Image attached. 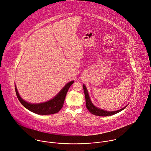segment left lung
<instances>
[{
    "mask_svg": "<svg viewBox=\"0 0 151 151\" xmlns=\"http://www.w3.org/2000/svg\"><path fill=\"white\" fill-rule=\"evenodd\" d=\"M83 87L84 89V94H85V98H86V106L87 109H88V110L92 113L93 114H94L96 116H111L113 114H115L120 111H121L122 110H123V109H124L127 105H126V106L123 107L122 109L118 110H116V111H107V110H104L103 109H100L97 107H96V106H94L93 104V103H92L90 97L89 96L88 94V90L86 87V86L84 84L83 85Z\"/></svg>",
    "mask_w": 151,
    "mask_h": 151,
    "instance_id": "left-lung-1",
    "label": "left lung"
}]
</instances>
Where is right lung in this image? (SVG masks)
Returning <instances> with one entry per match:
<instances>
[{"instance_id":"add662e5","label":"right lung","mask_w":151,"mask_h":151,"mask_svg":"<svg viewBox=\"0 0 151 151\" xmlns=\"http://www.w3.org/2000/svg\"><path fill=\"white\" fill-rule=\"evenodd\" d=\"M74 81L73 80L67 83L60 91L52 99L40 103H31L24 100L20 96L16 84H15V87L18 100L26 109L37 114L47 115L57 113L61 109L64 104L67 93L70 87L74 83Z\"/></svg>"}]
</instances>
